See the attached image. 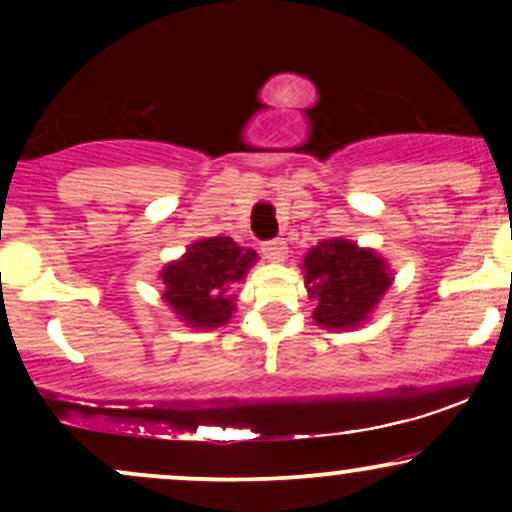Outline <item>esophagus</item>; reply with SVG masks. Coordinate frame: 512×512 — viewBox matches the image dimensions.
Listing matches in <instances>:
<instances>
[{
	"mask_svg": "<svg viewBox=\"0 0 512 512\" xmlns=\"http://www.w3.org/2000/svg\"><path fill=\"white\" fill-rule=\"evenodd\" d=\"M262 252L269 262H286V257H289V248H286L284 240H269L262 245Z\"/></svg>",
	"mask_w": 512,
	"mask_h": 512,
	"instance_id": "1",
	"label": "esophagus"
}]
</instances>
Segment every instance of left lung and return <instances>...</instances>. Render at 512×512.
Wrapping results in <instances>:
<instances>
[{"label":"left lung","instance_id":"obj_1","mask_svg":"<svg viewBox=\"0 0 512 512\" xmlns=\"http://www.w3.org/2000/svg\"><path fill=\"white\" fill-rule=\"evenodd\" d=\"M301 269L310 301H315L313 320L332 332L356 330L370 320L395 281L380 252L346 238L320 240L305 252Z\"/></svg>","mask_w":512,"mask_h":512}]
</instances>
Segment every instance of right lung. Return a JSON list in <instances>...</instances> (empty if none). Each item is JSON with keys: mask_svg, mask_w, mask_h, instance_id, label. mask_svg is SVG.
<instances>
[{"mask_svg": "<svg viewBox=\"0 0 512 512\" xmlns=\"http://www.w3.org/2000/svg\"><path fill=\"white\" fill-rule=\"evenodd\" d=\"M255 262L257 252L233 238H199L158 274L163 303L192 330L223 327L236 313L231 286L243 281Z\"/></svg>", "mask_w": 512, "mask_h": 512, "instance_id": "add662e5", "label": "right lung"}]
</instances>
